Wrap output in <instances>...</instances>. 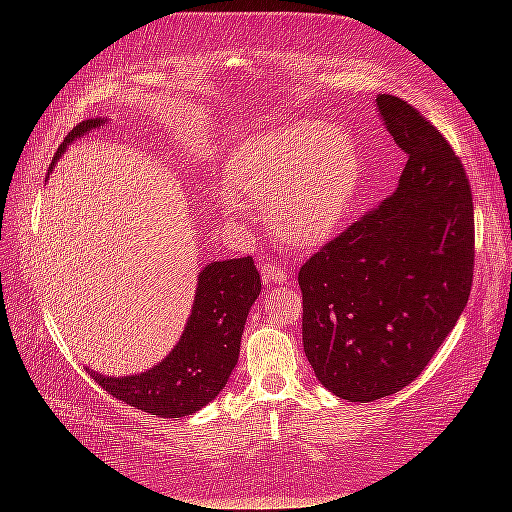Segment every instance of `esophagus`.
<instances>
[{
    "label": "esophagus",
    "instance_id": "34e87169",
    "mask_svg": "<svg viewBox=\"0 0 512 512\" xmlns=\"http://www.w3.org/2000/svg\"><path fill=\"white\" fill-rule=\"evenodd\" d=\"M288 282V271L282 267L280 262H271V265L262 267V284L275 286V284H284Z\"/></svg>",
    "mask_w": 512,
    "mask_h": 512
}]
</instances>
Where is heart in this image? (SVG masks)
Returning a JSON list of instances; mask_svg holds the SVG:
<instances>
[{
    "instance_id": "1",
    "label": "heart",
    "mask_w": 512,
    "mask_h": 512,
    "mask_svg": "<svg viewBox=\"0 0 512 512\" xmlns=\"http://www.w3.org/2000/svg\"><path fill=\"white\" fill-rule=\"evenodd\" d=\"M361 181L350 136L333 123L290 121L241 141L224 168V209H267L271 235L318 250L339 235Z\"/></svg>"
}]
</instances>
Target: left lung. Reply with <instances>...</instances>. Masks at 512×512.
<instances>
[{"instance_id": "8db88e82", "label": "left lung", "mask_w": 512, "mask_h": 512, "mask_svg": "<svg viewBox=\"0 0 512 512\" xmlns=\"http://www.w3.org/2000/svg\"><path fill=\"white\" fill-rule=\"evenodd\" d=\"M376 106L408 156L397 190L299 271L307 361L324 389L361 404L421 376L474 275L466 168L414 106L389 94Z\"/></svg>"}]
</instances>
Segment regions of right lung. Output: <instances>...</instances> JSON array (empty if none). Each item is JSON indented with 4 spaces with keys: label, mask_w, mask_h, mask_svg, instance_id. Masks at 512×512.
I'll use <instances>...</instances> for the list:
<instances>
[{
    "label": "right lung",
    "mask_w": 512,
    "mask_h": 512,
    "mask_svg": "<svg viewBox=\"0 0 512 512\" xmlns=\"http://www.w3.org/2000/svg\"><path fill=\"white\" fill-rule=\"evenodd\" d=\"M102 123V117L79 123L57 149L53 164L74 138L100 128ZM258 294L260 275L252 256L209 262L198 275L196 297L185 331L162 363L143 374L121 378L85 369L104 391L136 410L162 418L194 414L218 397L226 386L239 361L243 327Z\"/></svg>",
    "instance_id": "1"
}]
</instances>
